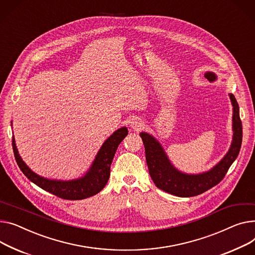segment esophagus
<instances>
[{"mask_svg": "<svg viewBox=\"0 0 255 255\" xmlns=\"http://www.w3.org/2000/svg\"><path fill=\"white\" fill-rule=\"evenodd\" d=\"M129 126H130L131 129H133L135 131H139L144 126V123L140 118L133 117L131 120L129 121Z\"/></svg>", "mask_w": 255, "mask_h": 255, "instance_id": "1", "label": "esophagus"}]
</instances>
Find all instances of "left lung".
Here are the masks:
<instances>
[{"label": "left lung", "instance_id": "1", "mask_svg": "<svg viewBox=\"0 0 255 255\" xmlns=\"http://www.w3.org/2000/svg\"><path fill=\"white\" fill-rule=\"evenodd\" d=\"M204 76L209 82L217 80V76L213 72H206ZM229 96L233 106V140L224 158L208 171L197 174L179 171L169 160L158 139L147 132L139 133L144 144L148 172L157 188L177 197H193L208 191L222 181L231 165L238 157L242 144L239 105L232 93Z\"/></svg>", "mask_w": 255, "mask_h": 255}]
</instances>
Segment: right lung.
I'll use <instances>...</instances> for the list:
<instances>
[{
    "label": "right lung",
    "instance_id": "add662e5",
    "mask_svg": "<svg viewBox=\"0 0 255 255\" xmlns=\"http://www.w3.org/2000/svg\"><path fill=\"white\" fill-rule=\"evenodd\" d=\"M12 123V122H11ZM128 129L122 127L116 130L100 146L95 159L83 176L71 180L50 179L33 172L21 159L17 149L15 138H12V146L15 160L23 174L41 189L65 200H82L96 195L103 190L111 174V164L118 145L127 136Z\"/></svg>",
    "mask_w": 255,
    "mask_h": 255
}]
</instances>
